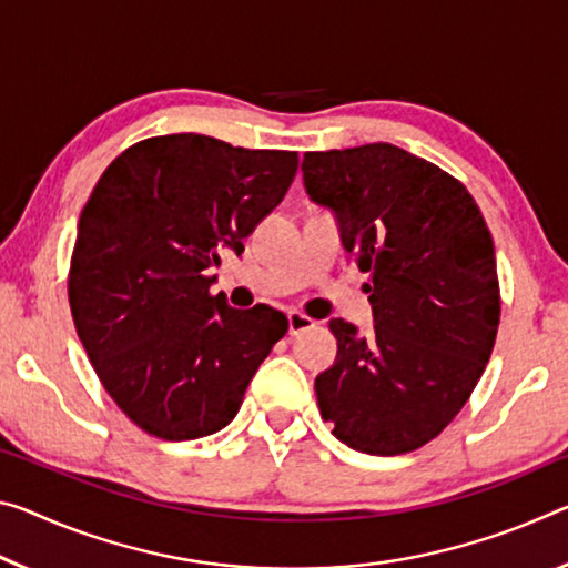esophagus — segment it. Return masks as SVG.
<instances>
[{
    "mask_svg": "<svg viewBox=\"0 0 568 568\" xmlns=\"http://www.w3.org/2000/svg\"><path fill=\"white\" fill-rule=\"evenodd\" d=\"M313 326H316V321L308 318V316H303V313H298V311L287 313V333H291V336H298V333L308 331Z\"/></svg>",
    "mask_w": 568,
    "mask_h": 568,
    "instance_id": "34e87169",
    "label": "esophagus"
}]
</instances>
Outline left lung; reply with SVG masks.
Segmentation results:
<instances>
[{"label":"left lung","instance_id":"left-lung-1","mask_svg":"<svg viewBox=\"0 0 568 568\" xmlns=\"http://www.w3.org/2000/svg\"><path fill=\"white\" fill-rule=\"evenodd\" d=\"M303 186L333 214L368 275L374 328L331 318L338 341L316 376L323 419L366 455L437 437L485 372L500 321L495 247L470 192L392 143L308 151Z\"/></svg>","mask_w":568,"mask_h":568}]
</instances>
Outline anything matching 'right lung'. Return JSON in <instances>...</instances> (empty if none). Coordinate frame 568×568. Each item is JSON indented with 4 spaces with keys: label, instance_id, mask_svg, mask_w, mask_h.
I'll use <instances>...</instances> for the list:
<instances>
[{
    "label": "right lung",
    "instance_id": "add662e5",
    "mask_svg": "<svg viewBox=\"0 0 568 568\" xmlns=\"http://www.w3.org/2000/svg\"><path fill=\"white\" fill-rule=\"evenodd\" d=\"M295 169V151L171 133L133 143L98 179L78 222L70 311L98 379L149 435L184 443L227 427L285 336L281 311L210 295V270L222 250H245Z\"/></svg>",
    "mask_w": 568,
    "mask_h": 568
}]
</instances>
